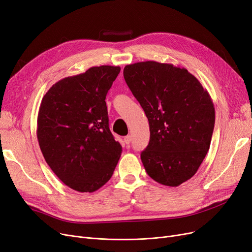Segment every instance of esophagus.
I'll use <instances>...</instances> for the list:
<instances>
[{
  "label": "esophagus",
  "mask_w": 252,
  "mask_h": 252,
  "mask_svg": "<svg viewBox=\"0 0 252 252\" xmlns=\"http://www.w3.org/2000/svg\"><path fill=\"white\" fill-rule=\"evenodd\" d=\"M124 141H125V143H126V147H129V143H131V141H132V138H131V136H126V137H125V139H124Z\"/></svg>",
  "instance_id": "1"
}]
</instances>
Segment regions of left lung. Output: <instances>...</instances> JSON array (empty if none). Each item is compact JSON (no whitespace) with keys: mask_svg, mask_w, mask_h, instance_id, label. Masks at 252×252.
Returning <instances> with one entry per match:
<instances>
[{"mask_svg":"<svg viewBox=\"0 0 252 252\" xmlns=\"http://www.w3.org/2000/svg\"><path fill=\"white\" fill-rule=\"evenodd\" d=\"M124 77L150 123L151 139L141 161L151 178L178 187L197 172L215 125L207 89L187 69L170 63L128 64Z\"/></svg>","mask_w":252,"mask_h":252,"instance_id":"obj_1","label":"left lung"}]
</instances>
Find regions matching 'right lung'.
Masks as SVG:
<instances>
[{
    "instance_id": "1",
    "label": "right lung",
    "mask_w": 252,
    "mask_h": 252,
    "mask_svg": "<svg viewBox=\"0 0 252 252\" xmlns=\"http://www.w3.org/2000/svg\"><path fill=\"white\" fill-rule=\"evenodd\" d=\"M119 66H93L64 78L45 93L37 139L45 162L72 190L94 192L114 172L121 152L109 128L106 95Z\"/></svg>"
}]
</instances>
